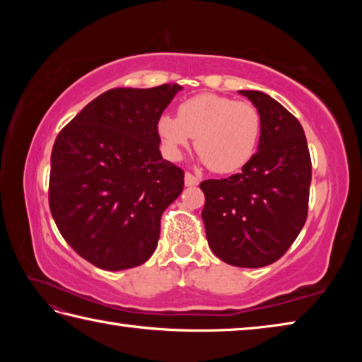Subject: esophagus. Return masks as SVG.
Listing matches in <instances>:
<instances>
[{"label":"esophagus","mask_w":362,"mask_h":362,"mask_svg":"<svg viewBox=\"0 0 362 362\" xmlns=\"http://www.w3.org/2000/svg\"><path fill=\"white\" fill-rule=\"evenodd\" d=\"M199 183V179L196 175H193L192 173L185 174V185L187 187H196Z\"/></svg>","instance_id":"34e87169"}]
</instances>
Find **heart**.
<instances>
[{
	"label": "heart",
	"instance_id": "heart-1",
	"mask_svg": "<svg viewBox=\"0 0 362 362\" xmlns=\"http://www.w3.org/2000/svg\"><path fill=\"white\" fill-rule=\"evenodd\" d=\"M260 132L262 116L252 103L217 94L194 95L180 103L177 118L163 116L158 121V136L170 159H179L196 137V150L218 174L246 166Z\"/></svg>",
	"mask_w": 362,
	"mask_h": 362
}]
</instances>
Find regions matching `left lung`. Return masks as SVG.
<instances>
[{
    "label": "left lung",
    "instance_id": "1",
    "mask_svg": "<svg viewBox=\"0 0 362 362\" xmlns=\"http://www.w3.org/2000/svg\"><path fill=\"white\" fill-rule=\"evenodd\" d=\"M262 116L259 151L228 179H209L201 212L209 247L233 267L260 268L283 257L308 216L311 158L303 127L260 90H240Z\"/></svg>",
    "mask_w": 362,
    "mask_h": 362
}]
</instances>
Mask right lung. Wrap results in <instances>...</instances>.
<instances>
[{
    "label": "right lung",
    "mask_w": 362,
    "mask_h": 362,
    "mask_svg": "<svg viewBox=\"0 0 362 362\" xmlns=\"http://www.w3.org/2000/svg\"><path fill=\"white\" fill-rule=\"evenodd\" d=\"M182 89L116 88L89 102L54 142L49 207L60 235L108 272L155 252L164 209L183 189V170L163 159L158 121Z\"/></svg>",
    "instance_id": "obj_1"
}]
</instances>
